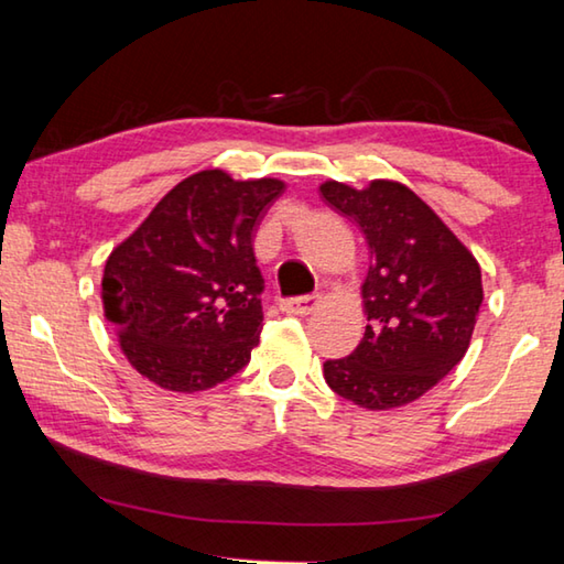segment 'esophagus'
Masks as SVG:
<instances>
[{"mask_svg":"<svg viewBox=\"0 0 564 564\" xmlns=\"http://www.w3.org/2000/svg\"><path fill=\"white\" fill-rule=\"evenodd\" d=\"M321 303H323V295L321 293H311V295H303V299L283 301L281 303V311L291 313V316H308V313L321 308Z\"/></svg>","mask_w":564,"mask_h":564,"instance_id":"esophagus-1","label":"esophagus"}]
</instances>
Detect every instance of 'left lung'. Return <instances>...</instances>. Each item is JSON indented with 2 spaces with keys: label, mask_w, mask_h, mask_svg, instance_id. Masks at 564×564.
<instances>
[{
  "label": "left lung",
  "mask_w": 564,
  "mask_h": 564,
  "mask_svg": "<svg viewBox=\"0 0 564 564\" xmlns=\"http://www.w3.org/2000/svg\"><path fill=\"white\" fill-rule=\"evenodd\" d=\"M321 194L366 236V333L348 358L323 362L333 393L366 410L408 405L465 358L482 305L480 263L415 191L323 181Z\"/></svg>",
  "instance_id": "8db88e82"
}]
</instances>
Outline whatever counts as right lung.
Listing matches in <instances>:
<instances>
[{"label":"right lung","instance_id":"right-lung-1","mask_svg":"<svg viewBox=\"0 0 564 564\" xmlns=\"http://www.w3.org/2000/svg\"><path fill=\"white\" fill-rule=\"evenodd\" d=\"M281 178L191 174L151 208L104 265V318L131 368L171 393H198L259 346L263 275L253 236Z\"/></svg>","mask_w":564,"mask_h":564}]
</instances>
